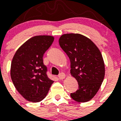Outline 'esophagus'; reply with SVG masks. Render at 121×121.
I'll return each mask as SVG.
<instances>
[{"label": "esophagus", "mask_w": 121, "mask_h": 121, "mask_svg": "<svg viewBox=\"0 0 121 121\" xmlns=\"http://www.w3.org/2000/svg\"><path fill=\"white\" fill-rule=\"evenodd\" d=\"M58 77L59 78H60V80L64 79V78H65V77H66V75H65L64 73H61L59 75Z\"/></svg>", "instance_id": "1"}]
</instances>
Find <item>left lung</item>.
I'll list each match as a JSON object with an SVG mask.
<instances>
[{"mask_svg": "<svg viewBox=\"0 0 121 121\" xmlns=\"http://www.w3.org/2000/svg\"><path fill=\"white\" fill-rule=\"evenodd\" d=\"M59 44L71 63V75L77 80L78 89L70 94L78 102H86L94 98L105 76V65L99 49L94 42L80 34H64Z\"/></svg>", "mask_w": 121, "mask_h": 121, "instance_id": "1", "label": "left lung"}]
</instances>
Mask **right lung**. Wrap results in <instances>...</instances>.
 I'll return each instance as SVG.
<instances>
[{
	"label": "right lung",
	"mask_w": 121,
	"mask_h": 121,
	"mask_svg": "<svg viewBox=\"0 0 121 121\" xmlns=\"http://www.w3.org/2000/svg\"><path fill=\"white\" fill-rule=\"evenodd\" d=\"M54 39L48 35L32 37L18 48L12 58L10 77L16 90L28 101L43 100L54 82L47 77L43 60Z\"/></svg>",
	"instance_id": "1"
}]
</instances>
